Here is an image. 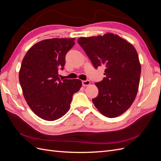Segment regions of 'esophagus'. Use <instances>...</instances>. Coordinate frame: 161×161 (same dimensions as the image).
Here are the masks:
<instances>
[{"mask_svg":"<svg viewBox=\"0 0 161 161\" xmlns=\"http://www.w3.org/2000/svg\"><path fill=\"white\" fill-rule=\"evenodd\" d=\"M90 83H91V82H90V80H82V86H86L89 85H90Z\"/></svg>","mask_w":161,"mask_h":161,"instance_id":"obj_1","label":"esophagus"}]
</instances>
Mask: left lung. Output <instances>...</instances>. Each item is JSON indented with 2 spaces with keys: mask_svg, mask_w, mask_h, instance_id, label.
<instances>
[{
  "mask_svg": "<svg viewBox=\"0 0 161 161\" xmlns=\"http://www.w3.org/2000/svg\"><path fill=\"white\" fill-rule=\"evenodd\" d=\"M78 43L95 69L105 67V77L95 83L99 93L92 103L108 118L123 114L134 101L140 83L141 65L135 47L112 33L81 37Z\"/></svg>",
  "mask_w": 161,
  "mask_h": 161,
  "instance_id": "left-lung-1",
  "label": "left lung"
}]
</instances>
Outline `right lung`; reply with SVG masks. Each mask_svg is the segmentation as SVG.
Segmentation results:
<instances>
[{"label":"right lung","mask_w":161,"mask_h":161,"mask_svg":"<svg viewBox=\"0 0 161 161\" xmlns=\"http://www.w3.org/2000/svg\"><path fill=\"white\" fill-rule=\"evenodd\" d=\"M75 38H53L36 43L27 51L19 73L25 101L38 117L54 121L65 115L72 95L82 86L79 79L60 80L65 56L75 45Z\"/></svg>","instance_id":"1"}]
</instances>
